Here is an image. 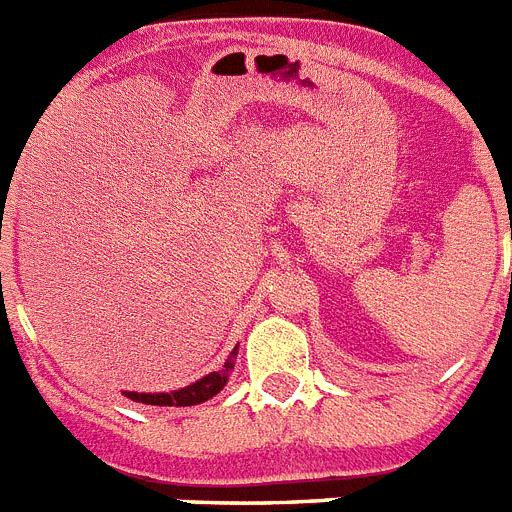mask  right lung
Listing matches in <instances>:
<instances>
[{
  "mask_svg": "<svg viewBox=\"0 0 512 512\" xmlns=\"http://www.w3.org/2000/svg\"><path fill=\"white\" fill-rule=\"evenodd\" d=\"M238 346L233 348L230 359L225 361V366L220 372H210L207 377L197 379L189 387H182V390L174 392H122L125 397H130L133 402H143V405H161V408H189V405H200V402L210 400L217 392L223 390L228 384L230 372H233V359Z\"/></svg>",
  "mask_w": 512,
  "mask_h": 512,
  "instance_id": "right-lung-1",
  "label": "right lung"
}]
</instances>
